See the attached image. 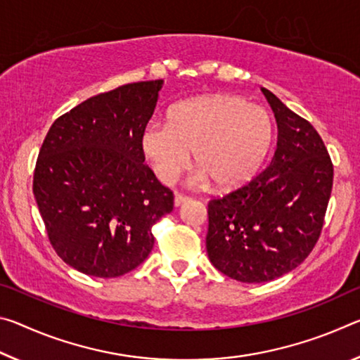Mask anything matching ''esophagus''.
<instances>
[{
  "label": "esophagus",
  "mask_w": 360,
  "mask_h": 360,
  "mask_svg": "<svg viewBox=\"0 0 360 360\" xmlns=\"http://www.w3.org/2000/svg\"><path fill=\"white\" fill-rule=\"evenodd\" d=\"M187 202H189V197L181 195V193H176L174 195V207H181V205H184Z\"/></svg>",
  "instance_id": "1"
}]
</instances>
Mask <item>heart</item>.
I'll list each match as a JSON object with an SVG mask.
<instances>
[{"label":"heart","mask_w":360,"mask_h":360,"mask_svg":"<svg viewBox=\"0 0 360 360\" xmlns=\"http://www.w3.org/2000/svg\"><path fill=\"white\" fill-rule=\"evenodd\" d=\"M272 139V118L264 107L240 96L208 94L171 107L167 124H147L141 142L163 184L178 178L192 152L197 182L232 189L253 178Z\"/></svg>","instance_id":"heart-1"}]
</instances>
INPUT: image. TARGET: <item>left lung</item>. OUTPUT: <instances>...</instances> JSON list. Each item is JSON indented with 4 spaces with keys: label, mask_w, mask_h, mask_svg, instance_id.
Returning a JSON list of instances; mask_svg holds the SVG:
<instances>
[{
    "label": "left lung",
    "mask_w": 360,
    "mask_h": 360,
    "mask_svg": "<svg viewBox=\"0 0 360 360\" xmlns=\"http://www.w3.org/2000/svg\"><path fill=\"white\" fill-rule=\"evenodd\" d=\"M277 122L271 165L208 203L207 252L216 269L245 283L269 282L303 262L321 236L333 165L309 122L261 88Z\"/></svg>",
    "instance_id": "left-lung-1"
}]
</instances>
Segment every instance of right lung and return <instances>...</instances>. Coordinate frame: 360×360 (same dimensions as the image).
<instances>
[{
	"mask_svg": "<svg viewBox=\"0 0 360 360\" xmlns=\"http://www.w3.org/2000/svg\"><path fill=\"white\" fill-rule=\"evenodd\" d=\"M163 84L94 96L57 118L44 138L33 195L56 253L86 276L136 269L153 248L152 226L173 211V192L144 163L141 142Z\"/></svg>",
	"mask_w": 360,
	"mask_h": 360,
	"instance_id": "obj_1",
	"label": "right lung"
}]
</instances>
